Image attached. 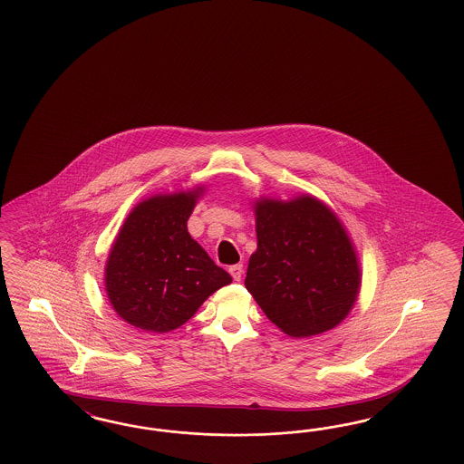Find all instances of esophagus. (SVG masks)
Returning a JSON list of instances; mask_svg holds the SVG:
<instances>
[{
	"label": "esophagus",
	"instance_id": "obj_1",
	"mask_svg": "<svg viewBox=\"0 0 464 464\" xmlns=\"http://www.w3.org/2000/svg\"><path fill=\"white\" fill-rule=\"evenodd\" d=\"M229 274H231V277H233L235 281H241V277H243V266H241V264L231 266V267H229Z\"/></svg>",
	"mask_w": 464,
	"mask_h": 464
}]
</instances>
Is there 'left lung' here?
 Wrapping results in <instances>:
<instances>
[{"mask_svg": "<svg viewBox=\"0 0 464 464\" xmlns=\"http://www.w3.org/2000/svg\"><path fill=\"white\" fill-rule=\"evenodd\" d=\"M256 250L245 285L285 335L313 337L342 324L361 291L362 272L345 226L309 194L253 202Z\"/></svg>", "mask_w": 464, "mask_h": 464, "instance_id": "obj_1", "label": "left lung"}]
</instances>
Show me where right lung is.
<instances>
[{
    "label": "right lung",
    "mask_w": 464,
    "mask_h": 464,
    "mask_svg": "<svg viewBox=\"0 0 464 464\" xmlns=\"http://www.w3.org/2000/svg\"><path fill=\"white\" fill-rule=\"evenodd\" d=\"M202 194L198 185L148 197L121 226L105 264V291L127 324L151 334L171 332L233 281L187 229Z\"/></svg>",
    "instance_id": "1"
}]
</instances>
